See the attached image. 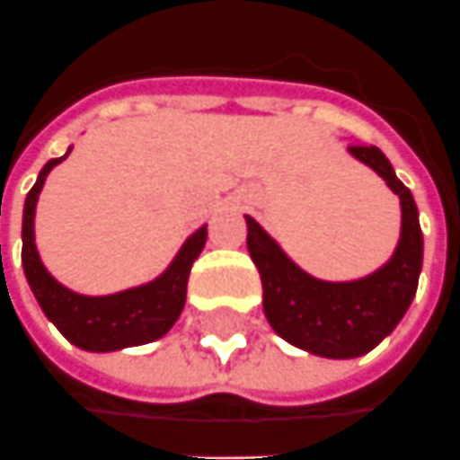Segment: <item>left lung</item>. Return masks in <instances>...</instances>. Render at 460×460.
Segmentation results:
<instances>
[{
    "label": "left lung",
    "instance_id": "8db88e82",
    "mask_svg": "<svg viewBox=\"0 0 460 460\" xmlns=\"http://www.w3.org/2000/svg\"><path fill=\"white\" fill-rule=\"evenodd\" d=\"M348 152L368 164L401 198V240L391 261L360 280H318L285 255L245 215L248 250L262 280L265 318L283 341L323 358L366 356L401 323L416 296L423 265V233L416 199L376 145L350 142Z\"/></svg>",
    "mask_w": 460,
    "mask_h": 460
}]
</instances>
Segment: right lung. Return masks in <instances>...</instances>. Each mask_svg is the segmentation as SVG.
I'll list each match as a JSON object with an SVG mask.
<instances>
[{"instance_id": "obj_1", "label": "right lung", "mask_w": 460, "mask_h": 460, "mask_svg": "<svg viewBox=\"0 0 460 460\" xmlns=\"http://www.w3.org/2000/svg\"><path fill=\"white\" fill-rule=\"evenodd\" d=\"M72 147L66 150V155ZM65 155V157H66ZM65 157H57L44 164L34 188L24 199V217H22V265L44 315L55 323L57 331L65 335L72 345L92 353H110L132 345H145L163 338L170 331L180 313L185 308L188 296V278L192 262L205 248L208 225H202L185 240L170 268L155 278L152 283L129 288L112 296H79L47 272L34 245V210L42 192V185L49 170Z\"/></svg>"}]
</instances>
